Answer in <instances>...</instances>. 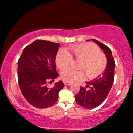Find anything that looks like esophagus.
Masks as SVG:
<instances>
[{"mask_svg": "<svg viewBox=\"0 0 133 133\" xmlns=\"http://www.w3.org/2000/svg\"><path fill=\"white\" fill-rule=\"evenodd\" d=\"M64 84L66 86H69V85H71V83L68 82H64Z\"/></svg>", "mask_w": 133, "mask_h": 133, "instance_id": "1", "label": "esophagus"}]
</instances>
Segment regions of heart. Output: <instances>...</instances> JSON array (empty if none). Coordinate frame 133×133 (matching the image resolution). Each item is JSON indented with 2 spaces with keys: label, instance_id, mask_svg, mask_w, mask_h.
Masks as SVG:
<instances>
[{
  "label": "heart",
  "instance_id": "b5f03b06",
  "mask_svg": "<svg viewBox=\"0 0 133 133\" xmlns=\"http://www.w3.org/2000/svg\"><path fill=\"white\" fill-rule=\"evenodd\" d=\"M72 57L82 61L80 69L85 70L87 77L90 79L98 77L107 66L105 55L100 52L96 45L92 43L73 45L67 48L66 51L60 50L56 55V65L61 69L66 68L72 62ZM61 77L65 81L74 82L85 79V74L83 71L66 68L62 71Z\"/></svg>",
  "mask_w": 133,
  "mask_h": 133
}]
</instances>
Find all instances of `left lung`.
<instances>
[{
	"label": "left lung",
	"mask_w": 133,
	"mask_h": 133,
	"mask_svg": "<svg viewBox=\"0 0 133 133\" xmlns=\"http://www.w3.org/2000/svg\"><path fill=\"white\" fill-rule=\"evenodd\" d=\"M91 40L104 51L107 59V65L102 75L97 77L92 82H86L87 86L81 87L79 94L76 95V102L77 104L88 109L94 108L99 106L107 98L114 82L116 65L110 48L97 40ZM87 88H90V89L87 90Z\"/></svg>",
	"instance_id": "1"
}]
</instances>
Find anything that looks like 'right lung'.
<instances>
[{
  "label": "right lung",
  "instance_id": "add662e5",
  "mask_svg": "<svg viewBox=\"0 0 133 133\" xmlns=\"http://www.w3.org/2000/svg\"><path fill=\"white\" fill-rule=\"evenodd\" d=\"M59 43L36 40L23 50L18 61V83L23 97L38 108L55 104L59 92L64 87L62 81L52 88L47 85L59 76L56 70V57Z\"/></svg>",
  "mask_w": 133,
  "mask_h": 133
}]
</instances>
